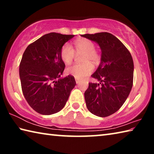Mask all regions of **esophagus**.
<instances>
[{"label":"esophagus","instance_id":"esophagus-1","mask_svg":"<svg viewBox=\"0 0 154 154\" xmlns=\"http://www.w3.org/2000/svg\"><path fill=\"white\" fill-rule=\"evenodd\" d=\"M75 82H76L77 83H79L80 82V80L78 79H75Z\"/></svg>","mask_w":154,"mask_h":154}]
</instances>
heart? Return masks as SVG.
<instances>
[{
    "mask_svg": "<svg viewBox=\"0 0 154 154\" xmlns=\"http://www.w3.org/2000/svg\"><path fill=\"white\" fill-rule=\"evenodd\" d=\"M75 50L77 54H83L82 56L83 64H76L69 66L66 69L67 74L72 75L76 79H83L93 71L94 64H98L100 56L95 49V44L87 38H78L74 42ZM76 52L69 43H65L60 50V57L65 64H71L76 56Z\"/></svg>",
    "mask_w": 154,
    "mask_h": 154,
    "instance_id": "obj_1",
    "label": "heart"
}]
</instances>
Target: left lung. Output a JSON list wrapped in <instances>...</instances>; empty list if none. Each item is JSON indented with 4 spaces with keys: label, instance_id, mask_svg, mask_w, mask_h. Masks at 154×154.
Returning a JSON list of instances; mask_svg holds the SVG:
<instances>
[{
    "label": "left lung",
    "instance_id": "obj_1",
    "mask_svg": "<svg viewBox=\"0 0 154 154\" xmlns=\"http://www.w3.org/2000/svg\"><path fill=\"white\" fill-rule=\"evenodd\" d=\"M82 36L95 41L102 51L100 64L91 75L100 83H89L84 96L89 111L105 118L121 108L131 91L133 60L126 46L111 33L85 34Z\"/></svg>",
    "mask_w": 154,
    "mask_h": 154
}]
</instances>
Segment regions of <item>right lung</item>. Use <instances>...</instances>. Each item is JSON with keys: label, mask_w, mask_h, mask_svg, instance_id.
Wrapping results in <instances>:
<instances>
[{"label": "right lung", "mask_w": 154, "mask_h": 154, "mask_svg": "<svg viewBox=\"0 0 154 154\" xmlns=\"http://www.w3.org/2000/svg\"><path fill=\"white\" fill-rule=\"evenodd\" d=\"M73 36L46 34L30 43L23 54L19 69L22 92L28 105L38 113H58L76 85L72 75L59 79L65 68L61 48Z\"/></svg>", "instance_id": "add662e5"}]
</instances>
